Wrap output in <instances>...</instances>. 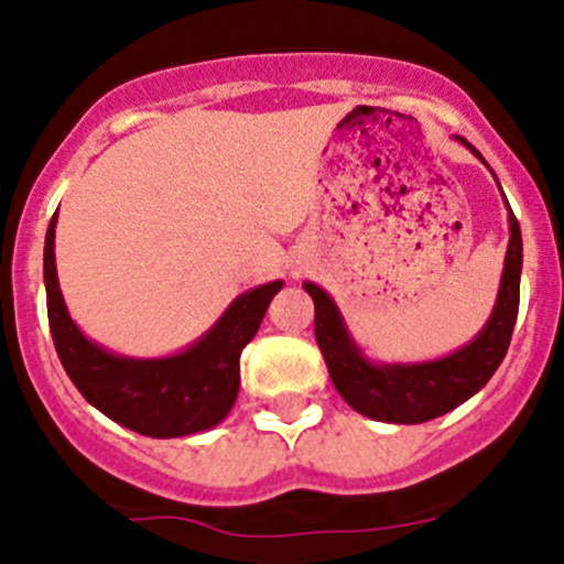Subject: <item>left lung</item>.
Listing matches in <instances>:
<instances>
[{"label":"left lung","mask_w":564,"mask_h":564,"mask_svg":"<svg viewBox=\"0 0 564 564\" xmlns=\"http://www.w3.org/2000/svg\"><path fill=\"white\" fill-rule=\"evenodd\" d=\"M475 151V148H471ZM477 153V151H475ZM480 156V153H477ZM482 159V156H480ZM509 249L503 262L501 289L488 326L475 341L448 358L419 366H371L360 358L347 336L334 302L315 283H304L315 302V341H318L328 377L341 398L364 416L392 424H422L443 416L488 384L507 355L517 310H520L522 236L514 212L509 209Z\"/></svg>","instance_id":"obj_1"}]
</instances>
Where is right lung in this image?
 I'll return each mask as SVG.
<instances>
[{
    "label": "right lung",
    "mask_w": 564,
    "mask_h": 564,
    "mask_svg": "<svg viewBox=\"0 0 564 564\" xmlns=\"http://www.w3.org/2000/svg\"><path fill=\"white\" fill-rule=\"evenodd\" d=\"M55 223L57 212L44 241L50 332L57 358L87 403L148 437H185L223 422L241 384V349L254 339L270 300L283 283L246 291L217 326L183 355L164 360L116 358L84 339L70 321L55 273Z\"/></svg>",
    "instance_id": "right-lung-1"
}]
</instances>
